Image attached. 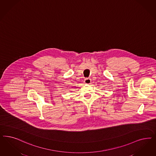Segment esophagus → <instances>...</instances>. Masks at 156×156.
Returning a JSON list of instances; mask_svg holds the SVG:
<instances>
[{
    "label": "esophagus",
    "instance_id": "obj_1",
    "mask_svg": "<svg viewBox=\"0 0 156 156\" xmlns=\"http://www.w3.org/2000/svg\"><path fill=\"white\" fill-rule=\"evenodd\" d=\"M90 83H91V80H90V79H89V78L85 79V80H84V83H85V84H90Z\"/></svg>",
    "mask_w": 156,
    "mask_h": 156
}]
</instances>
